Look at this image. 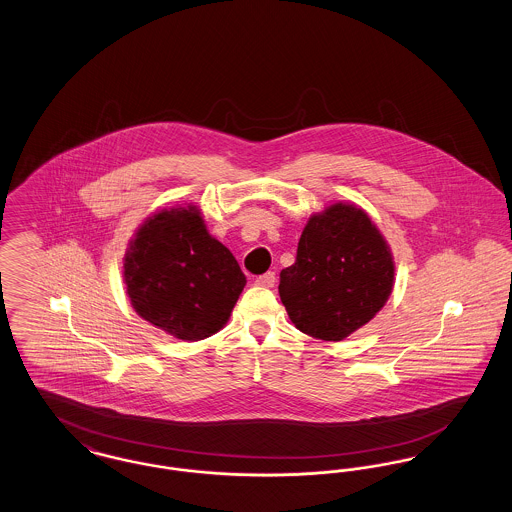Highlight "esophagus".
<instances>
[{"label": "esophagus", "instance_id": "1", "mask_svg": "<svg viewBox=\"0 0 512 512\" xmlns=\"http://www.w3.org/2000/svg\"><path fill=\"white\" fill-rule=\"evenodd\" d=\"M255 284L261 286V288H274V284H276V274H274V272H265V274H261V276L255 278Z\"/></svg>", "mask_w": 512, "mask_h": 512}]
</instances>
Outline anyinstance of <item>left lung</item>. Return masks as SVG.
Listing matches in <instances>:
<instances>
[{"mask_svg": "<svg viewBox=\"0 0 512 512\" xmlns=\"http://www.w3.org/2000/svg\"><path fill=\"white\" fill-rule=\"evenodd\" d=\"M393 288L390 247L363 209L336 203L307 222L280 299L297 330L340 341L384 307Z\"/></svg>", "mask_w": 512, "mask_h": 512, "instance_id": "left-lung-1", "label": "left lung"}]
</instances>
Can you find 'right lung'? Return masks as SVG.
Instances as JSON below:
<instances>
[{"label": "right lung", "instance_id": "add662e5", "mask_svg": "<svg viewBox=\"0 0 512 512\" xmlns=\"http://www.w3.org/2000/svg\"><path fill=\"white\" fill-rule=\"evenodd\" d=\"M124 282L140 317L178 340L197 341L226 324L245 276L199 211L180 207L142 224L124 257Z\"/></svg>", "mask_w": 512, "mask_h": 512}]
</instances>
